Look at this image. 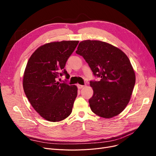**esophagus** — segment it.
Segmentation results:
<instances>
[{
  "label": "esophagus",
  "instance_id": "esophagus-1",
  "mask_svg": "<svg viewBox=\"0 0 156 156\" xmlns=\"http://www.w3.org/2000/svg\"><path fill=\"white\" fill-rule=\"evenodd\" d=\"M83 85H81V84H77V88L79 89H81L82 88H83Z\"/></svg>",
  "mask_w": 156,
  "mask_h": 156
}]
</instances>
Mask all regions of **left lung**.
I'll return each instance as SVG.
<instances>
[{"label":"left lung","instance_id":"obj_1","mask_svg":"<svg viewBox=\"0 0 156 156\" xmlns=\"http://www.w3.org/2000/svg\"><path fill=\"white\" fill-rule=\"evenodd\" d=\"M88 63L100 81H90L94 94L89 100L96 115L110 119L124 111L130 100L135 74L129 59L123 51L98 40L80 42L75 51Z\"/></svg>","mask_w":156,"mask_h":156}]
</instances>
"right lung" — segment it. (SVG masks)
<instances>
[{
    "label": "right lung",
    "mask_w": 156,
    "mask_h": 156,
    "mask_svg": "<svg viewBox=\"0 0 156 156\" xmlns=\"http://www.w3.org/2000/svg\"><path fill=\"white\" fill-rule=\"evenodd\" d=\"M79 41L51 42L40 46L31 55L25 70L23 85L25 95L44 119L59 122L70 115L77 88L56 81L68 73L64 69Z\"/></svg>",
    "instance_id": "add662e5"
}]
</instances>
